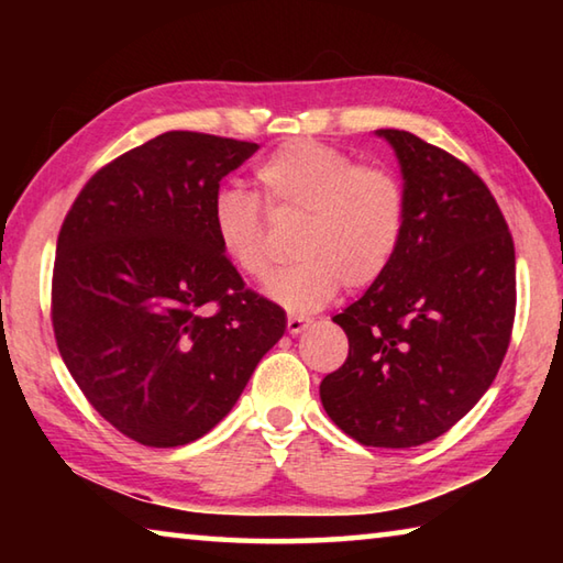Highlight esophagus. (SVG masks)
Wrapping results in <instances>:
<instances>
[{
  "instance_id": "1",
  "label": "esophagus",
  "mask_w": 563,
  "mask_h": 563,
  "mask_svg": "<svg viewBox=\"0 0 563 563\" xmlns=\"http://www.w3.org/2000/svg\"><path fill=\"white\" fill-rule=\"evenodd\" d=\"M310 325V318L302 316H288V332L290 335H300V332Z\"/></svg>"
}]
</instances>
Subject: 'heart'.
<instances>
[{
	"instance_id": "obj_1",
	"label": "heart",
	"mask_w": 563,
	"mask_h": 563,
	"mask_svg": "<svg viewBox=\"0 0 563 563\" xmlns=\"http://www.w3.org/2000/svg\"><path fill=\"white\" fill-rule=\"evenodd\" d=\"M255 178L271 211L300 216L292 238L298 261L265 283V295L280 308L316 312L342 283L367 288L393 265L407 225V194L389 168L357 166L340 148L295 139L275 148ZM211 231L238 273L253 280L268 273L258 196L238 186L218 188Z\"/></svg>"
}]
</instances>
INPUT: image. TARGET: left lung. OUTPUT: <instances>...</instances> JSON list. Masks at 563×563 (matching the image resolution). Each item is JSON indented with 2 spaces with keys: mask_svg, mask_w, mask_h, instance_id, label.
Masks as SVG:
<instances>
[{
  "mask_svg": "<svg viewBox=\"0 0 563 563\" xmlns=\"http://www.w3.org/2000/svg\"><path fill=\"white\" fill-rule=\"evenodd\" d=\"M375 133L399 161L407 225L383 278L332 318L350 352L320 399L352 440L405 450L452 430L497 377L517 261L509 225L470 166L409 131Z\"/></svg>",
  "mask_w": 563,
  "mask_h": 563,
  "instance_id": "left-lung-1",
  "label": "left lung"
}]
</instances>
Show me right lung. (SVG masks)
<instances>
[{
	"mask_svg": "<svg viewBox=\"0 0 563 563\" xmlns=\"http://www.w3.org/2000/svg\"><path fill=\"white\" fill-rule=\"evenodd\" d=\"M258 144L168 131L93 174L56 241L52 322L91 407L146 446L231 412L285 312L245 290L211 231L221 178Z\"/></svg>",
	"mask_w": 563,
	"mask_h": 563,
	"instance_id": "1",
	"label": "right lung"
}]
</instances>
